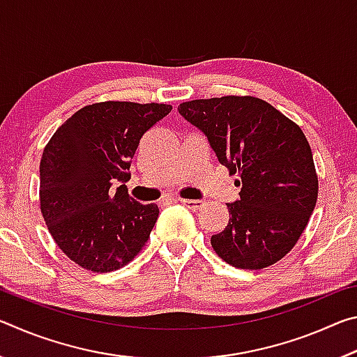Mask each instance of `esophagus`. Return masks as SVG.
Segmentation results:
<instances>
[{
  "label": "esophagus",
  "mask_w": 357,
  "mask_h": 357,
  "mask_svg": "<svg viewBox=\"0 0 357 357\" xmlns=\"http://www.w3.org/2000/svg\"><path fill=\"white\" fill-rule=\"evenodd\" d=\"M184 204V206H187L192 211H197L200 209L203 206V202L202 200H189V198H181V200H178Z\"/></svg>",
  "instance_id": "esophagus-1"
}]
</instances>
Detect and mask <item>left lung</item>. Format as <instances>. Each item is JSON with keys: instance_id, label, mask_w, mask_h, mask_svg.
I'll return each instance as SVG.
<instances>
[{"instance_id": "1", "label": "left lung", "mask_w": 357, "mask_h": 357, "mask_svg": "<svg viewBox=\"0 0 357 357\" xmlns=\"http://www.w3.org/2000/svg\"><path fill=\"white\" fill-rule=\"evenodd\" d=\"M179 113L208 137L241 200L227 203L229 220L211 245L239 269H263L298 243L318 198L310 144L298 124L253 96L183 102Z\"/></svg>"}]
</instances>
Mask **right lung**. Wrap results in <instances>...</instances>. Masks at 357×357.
Listing matches in <instances>:
<instances>
[{
	"mask_svg": "<svg viewBox=\"0 0 357 357\" xmlns=\"http://www.w3.org/2000/svg\"><path fill=\"white\" fill-rule=\"evenodd\" d=\"M170 112L155 102H98L72 114L44 148L40 213L59 249L83 269L116 271L148 243L159 208L135 202L124 183L140 138Z\"/></svg>",
	"mask_w": 357,
	"mask_h": 357,
	"instance_id": "obj_1",
	"label": "right lung"
}]
</instances>
